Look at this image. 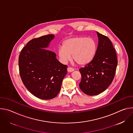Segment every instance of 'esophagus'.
Here are the masks:
<instances>
[{
  "mask_svg": "<svg viewBox=\"0 0 133 133\" xmlns=\"http://www.w3.org/2000/svg\"><path fill=\"white\" fill-rule=\"evenodd\" d=\"M73 71H74V69L72 68H70V67H68L67 68V71L68 72H72Z\"/></svg>",
  "mask_w": 133,
  "mask_h": 133,
  "instance_id": "1",
  "label": "esophagus"
}]
</instances>
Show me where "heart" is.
Masks as SVG:
<instances>
[{"label": "heart", "mask_w": 133, "mask_h": 133, "mask_svg": "<svg viewBox=\"0 0 133 133\" xmlns=\"http://www.w3.org/2000/svg\"><path fill=\"white\" fill-rule=\"evenodd\" d=\"M97 50L96 43L93 39L85 37H75L66 40L58 51L61 61L66 64L72 59L79 66L89 64L93 59Z\"/></svg>", "instance_id": "heart-1"}]
</instances>
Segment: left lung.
Returning a JSON list of instances; mask_svg holds the SVG:
<instances>
[{
	"label": "left lung",
	"instance_id": "obj_1",
	"mask_svg": "<svg viewBox=\"0 0 133 133\" xmlns=\"http://www.w3.org/2000/svg\"><path fill=\"white\" fill-rule=\"evenodd\" d=\"M98 46L92 61L79 69L81 89L90 96L104 91L114 78L117 65L115 50L108 38L96 31Z\"/></svg>",
	"mask_w": 133,
	"mask_h": 133
}]
</instances>
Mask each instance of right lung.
<instances>
[{
  "instance_id": "1",
  "label": "right lung",
  "mask_w": 133,
  "mask_h": 133,
  "mask_svg": "<svg viewBox=\"0 0 133 133\" xmlns=\"http://www.w3.org/2000/svg\"><path fill=\"white\" fill-rule=\"evenodd\" d=\"M54 38L53 35H47L31 40L19 56L23 84L33 95L42 99L57 95L67 72V66L58 61L54 52L47 50Z\"/></svg>"
}]
</instances>
